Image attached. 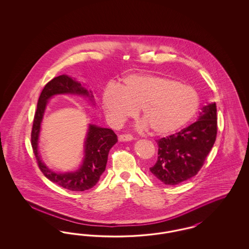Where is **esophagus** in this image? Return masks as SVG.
Returning a JSON list of instances; mask_svg holds the SVG:
<instances>
[{
	"label": "esophagus",
	"instance_id": "obj_1",
	"mask_svg": "<svg viewBox=\"0 0 249 249\" xmlns=\"http://www.w3.org/2000/svg\"><path fill=\"white\" fill-rule=\"evenodd\" d=\"M133 139L132 135L131 134H128V133H125V134H120L119 136V140L120 142H127V141H131Z\"/></svg>",
	"mask_w": 249,
	"mask_h": 249
}]
</instances>
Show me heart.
Here are the masks:
<instances>
[{
  "label": "heart",
  "mask_w": 249,
  "mask_h": 249,
  "mask_svg": "<svg viewBox=\"0 0 249 249\" xmlns=\"http://www.w3.org/2000/svg\"><path fill=\"white\" fill-rule=\"evenodd\" d=\"M103 107L115 121L139 109L143 126L157 135L173 133L186 126L200 107L198 92L178 79L154 74H131L119 86L108 87Z\"/></svg>",
  "instance_id": "1"
}]
</instances>
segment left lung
<instances>
[{
  "label": "left lung",
  "instance_id": "1",
  "mask_svg": "<svg viewBox=\"0 0 249 249\" xmlns=\"http://www.w3.org/2000/svg\"><path fill=\"white\" fill-rule=\"evenodd\" d=\"M217 133L215 104L201 108L199 119L175 134L157 140L158 160L149 168L156 178L168 186L195 177L204 164Z\"/></svg>",
  "mask_w": 249,
  "mask_h": 249
}]
</instances>
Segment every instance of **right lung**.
<instances>
[{
    "instance_id": "add662e5",
    "label": "right lung",
    "mask_w": 249,
    "mask_h": 249,
    "mask_svg": "<svg viewBox=\"0 0 249 249\" xmlns=\"http://www.w3.org/2000/svg\"><path fill=\"white\" fill-rule=\"evenodd\" d=\"M71 93L86 95L90 99L93 97L91 91L84 89L81 84L72 80L67 75H59L49 81L43 89L36 108V115L31 133V142L39 169L51 182L63 189L72 191L89 190L98 183L107 167L108 154L112 146L118 142V136L111 129L100 128L89 125L85 142V158L83 164L73 173L58 174L51 171L42 161L38 152V137L41 121L48 99L53 95Z\"/></svg>"
}]
</instances>
